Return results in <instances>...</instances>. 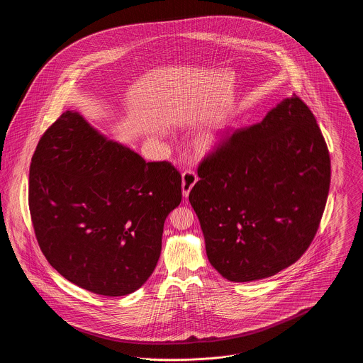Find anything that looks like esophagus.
I'll list each match as a JSON object with an SVG mask.
<instances>
[{
  "label": "esophagus",
  "instance_id": "esophagus-1",
  "mask_svg": "<svg viewBox=\"0 0 363 363\" xmlns=\"http://www.w3.org/2000/svg\"><path fill=\"white\" fill-rule=\"evenodd\" d=\"M197 182V175L191 170H186L182 174V196L186 199L189 196L190 190Z\"/></svg>",
  "mask_w": 363,
  "mask_h": 363
}]
</instances>
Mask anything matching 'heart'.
Segmentation results:
<instances>
[{"label":"heart","mask_w":363,"mask_h":363,"mask_svg":"<svg viewBox=\"0 0 363 363\" xmlns=\"http://www.w3.org/2000/svg\"><path fill=\"white\" fill-rule=\"evenodd\" d=\"M231 122L227 118H220L213 122L209 128L204 129L197 135V138L193 141L194 151L199 155H208L216 151L223 143H225L227 135L230 132Z\"/></svg>","instance_id":"heart-1"}]
</instances>
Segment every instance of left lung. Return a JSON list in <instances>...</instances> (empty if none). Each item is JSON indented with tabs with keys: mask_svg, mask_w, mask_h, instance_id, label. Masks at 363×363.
I'll use <instances>...</instances> for the list:
<instances>
[{
	"mask_svg": "<svg viewBox=\"0 0 363 363\" xmlns=\"http://www.w3.org/2000/svg\"><path fill=\"white\" fill-rule=\"evenodd\" d=\"M197 173L190 206L222 277L240 283L274 277L306 252L327 204L330 159L296 95L235 130Z\"/></svg>",
	"mask_w": 363,
	"mask_h": 363,
	"instance_id": "left-lung-1",
	"label": "left lung"
}]
</instances>
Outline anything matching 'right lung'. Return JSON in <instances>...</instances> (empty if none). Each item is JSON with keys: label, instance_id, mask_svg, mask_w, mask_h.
Listing matches in <instances>:
<instances>
[{"label": "right lung", "instance_id": "obj_1", "mask_svg": "<svg viewBox=\"0 0 363 363\" xmlns=\"http://www.w3.org/2000/svg\"><path fill=\"white\" fill-rule=\"evenodd\" d=\"M169 162H145L67 110L39 140L28 203L40 250L70 283L121 296L152 275L167 215L182 199Z\"/></svg>", "mask_w": 363, "mask_h": 363}]
</instances>
